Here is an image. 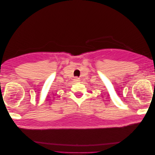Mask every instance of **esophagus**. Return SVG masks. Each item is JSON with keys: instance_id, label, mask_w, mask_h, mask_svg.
Masks as SVG:
<instances>
[{"instance_id": "34e87169", "label": "esophagus", "mask_w": 155, "mask_h": 155, "mask_svg": "<svg viewBox=\"0 0 155 155\" xmlns=\"http://www.w3.org/2000/svg\"><path fill=\"white\" fill-rule=\"evenodd\" d=\"M74 81H75V82H76V83H78V82H79V79L78 78H75V79H74Z\"/></svg>"}]
</instances>
